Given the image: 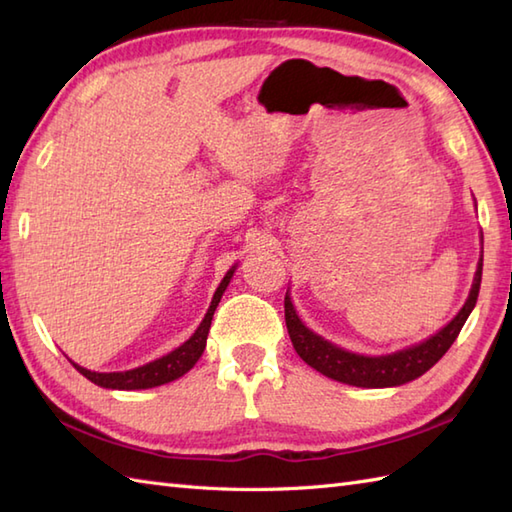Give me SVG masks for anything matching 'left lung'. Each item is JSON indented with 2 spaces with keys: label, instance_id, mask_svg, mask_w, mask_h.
Returning a JSON list of instances; mask_svg holds the SVG:
<instances>
[{
  "label": "left lung",
  "instance_id": "left-lung-1",
  "mask_svg": "<svg viewBox=\"0 0 512 512\" xmlns=\"http://www.w3.org/2000/svg\"><path fill=\"white\" fill-rule=\"evenodd\" d=\"M482 262H484V250H482L480 264H477V273L473 279L469 299H466L462 310L455 314V319L444 325L440 332L429 336L427 341L411 345L407 350H400L387 356H363V354L345 352L341 347L332 345L330 341L321 339L319 334L308 330L297 317V310L292 306L290 297L286 295L284 308H286V325H288L290 341L295 345V350L303 361L317 369V372H321L323 376L339 380V383L354 385V387L405 385L409 380L429 372V369L436 365L444 354H447L453 341L458 339L462 325L466 323V319H469V314L477 303V295H480Z\"/></svg>",
  "mask_w": 512,
  "mask_h": 512
}]
</instances>
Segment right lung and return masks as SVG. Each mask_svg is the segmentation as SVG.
I'll list each match as a JSON object with an SVG mask.
<instances>
[{
    "mask_svg": "<svg viewBox=\"0 0 512 512\" xmlns=\"http://www.w3.org/2000/svg\"><path fill=\"white\" fill-rule=\"evenodd\" d=\"M235 273V266L228 270L224 275L222 284L217 286L213 301L209 310H206L204 319L200 323V328L193 332V336L189 341H184L176 350L169 352L167 356L158 358V361H151L143 367H136V369H129V372H90V369H85L81 365L72 363L79 372L92 380L94 385L105 387V389H123V391H132V389H149V387H158V385H165L171 383V380H176L180 376H184L189 372V369L198 363V358L202 356L204 347H206V336H209V328H211V319H213V312L217 308V303H220L224 290L228 286V281H231Z\"/></svg>",
    "mask_w": 512,
    "mask_h": 512,
    "instance_id": "1",
    "label": "right lung"
}]
</instances>
